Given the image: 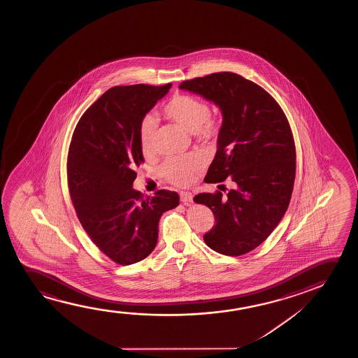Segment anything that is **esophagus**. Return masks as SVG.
I'll use <instances>...</instances> for the list:
<instances>
[{
	"label": "esophagus",
	"mask_w": 358,
	"mask_h": 358,
	"mask_svg": "<svg viewBox=\"0 0 358 358\" xmlns=\"http://www.w3.org/2000/svg\"><path fill=\"white\" fill-rule=\"evenodd\" d=\"M181 201L183 204H186V206H189L193 203V194L189 193V192H181Z\"/></svg>",
	"instance_id": "obj_1"
}]
</instances>
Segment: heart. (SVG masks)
I'll return each mask as SVG.
<instances>
[{
    "label": "heart",
    "instance_id": "1",
    "mask_svg": "<svg viewBox=\"0 0 358 358\" xmlns=\"http://www.w3.org/2000/svg\"><path fill=\"white\" fill-rule=\"evenodd\" d=\"M162 115L201 141L214 137L219 129L217 122L210 117L209 105L191 95H175L162 108ZM155 131L157 120L152 116H147L139 128V144L144 155H150L154 150ZM201 167L203 160L201 157L189 155L170 157L162 165V171L164 177L172 185L185 187L191 183Z\"/></svg>",
    "mask_w": 358,
    "mask_h": 358
}]
</instances>
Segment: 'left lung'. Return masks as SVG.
Returning a JSON list of instances; mask_svg holds the SVG:
<instances>
[{"instance_id":"left-lung-1","label":"left lung","mask_w":358,"mask_h":358,"mask_svg":"<svg viewBox=\"0 0 358 358\" xmlns=\"http://www.w3.org/2000/svg\"><path fill=\"white\" fill-rule=\"evenodd\" d=\"M180 89L220 108L217 149L204 181L234 182L226 196L199 193L193 199L215 215L204 242L220 255L248 253L279 225L291 199L296 150L287 118L264 89L238 74H209Z\"/></svg>"}]
</instances>
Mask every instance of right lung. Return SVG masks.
<instances>
[{
  "label": "right lung",
  "mask_w": 358,
  "mask_h": 358,
  "mask_svg": "<svg viewBox=\"0 0 358 358\" xmlns=\"http://www.w3.org/2000/svg\"><path fill=\"white\" fill-rule=\"evenodd\" d=\"M171 84L113 87L83 113L69 145L67 177L79 221L99 250L118 264L147 258L162 214L180 204L176 192L143 198L133 189L143 162L141 123Z\"/></svg>",
  "instance_id": "right-lung-1"
}]
</instances>
